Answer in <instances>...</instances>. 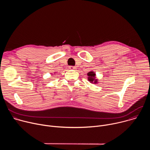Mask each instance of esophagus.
<instances>
[{"label":"esophagus","instance_id":"1","mask_svg":"<svg viewBox=\"0 0 150 150\" xmlns=\"http://www.w3.org/2000/svg\"><path fill=\"white\" fill-rule=\"evenodd\" d=\"M76 67H72V66H71V67H69V69H72V70H75V69H76Z\"/></svg>","mask_w":150,"mask_h":150}]
</instances>
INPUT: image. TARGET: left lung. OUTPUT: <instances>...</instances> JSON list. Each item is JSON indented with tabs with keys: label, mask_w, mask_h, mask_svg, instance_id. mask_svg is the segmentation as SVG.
<instances>
[{
	"label": "left lung",
	"mask_w": 150,
	"mask_h": 150,
	"mask_svg": "<svg viewBox=\"0 0 150 150\" xmlns=\"http://www.w3.org/2000/svg\"><path fill=\"white\" fill-rule=\"evenodd\" d=\"M87 75H88V81L89 82H90V83H98V79H96V73L94 72V71H91V72H88L87 74Z\"/></svg>",
	"instance_id": "1"
}]
</instances>
